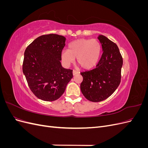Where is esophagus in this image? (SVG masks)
I'll return each mask as SVG.
<instances>
[{
    "label": "esophagus",
    "instance_id": "1",
    "mask_svg": "<svg viewBox=\"0 0 148 148\" xmlns=\"http://www.w3.org/2000/svg\"><path fill=\"white\" fill-rule=\"evenodd\" d=\"M78 72L77 71H76V70H73V76H75V75H76L77 74H78Z\"/></svg>",
    "mask_w": 148,
    "mask_h": 148
}]
</instances>
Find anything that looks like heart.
Segmentation results:
<instances>
[{"label":"heart","instance_id":"obj_1","mask_svg":"<svg viewBox=\"0 0 148 148\" xmlns=\"http://www.w3.org/2000/svg\"><path fill=\"white\" fill-rule=\"evenodd\" d=\"M101 52V46L97 39H78L69 44L68 50L62 51L61 59L65 65H69L77 57V63L88 70L97 64Z\"/></svg>","mask_w":148,"mask_h":148}]
</instances>
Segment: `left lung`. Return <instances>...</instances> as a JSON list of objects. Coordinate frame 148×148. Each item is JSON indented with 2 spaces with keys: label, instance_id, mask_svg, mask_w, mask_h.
Listing matches in <instances>:
<instances>
[{
  "label": "left lung",
  "instance_id": "obj_1",
  "mask_svg": "<svg viewBox=\"0 0 148 148\" xmlns=\"http://www.w3.org/2000/svg\"><path fill=\"white\" fill-rule=\"evenodd\" d=\"M102 54L95 69L83 71L80 89L83 96L91 102L104 101L112 95L120 83L123 59L117 44L99 35Z\"/></svg>",
  "mask_w": 148,
  "mask_h": 148
}]
</instances>
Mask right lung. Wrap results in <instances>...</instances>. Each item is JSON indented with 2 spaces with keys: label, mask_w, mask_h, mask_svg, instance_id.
Wrapping results in <instances>:
<instances>
[{
  "label": "right lung",
  "mask_w": 148,
  "mask_h": 148,
  "mask_svg": "<svg viewBox=\"0 0 148 148\" xmlns=\"http://www.w3.org/2000/svg\"><path fill=\"white\" fill-rule=\"evenodd\" d=\"M65 41L61 35H42L25 51L23 72L31 91L39 99H58L73 78V70L62 67L60 62Z\"/></svg>",
  "instance_id": "1"
}]
</instances>
